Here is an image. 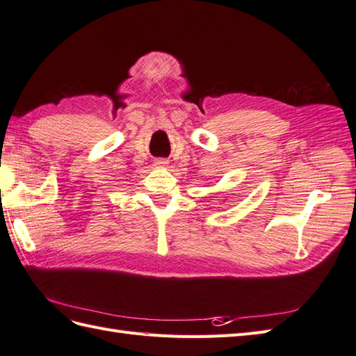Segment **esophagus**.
I'll use <instances>...</instances> for the list:
<instances>
[{
  "label": "esophagus",
  "mask_w": 356,
  "mask_h": 356,
  "mask_svg": "<svg viewBox=\"0 0 356 356\" xmlns=\"http://www.w3.org/2000/svg\"><path fill=\"white\" fill-rule=\"evenodd\" d=\"M167 164L168 162L165 159H155V162H154V165L156 168H164V167H167Z\"/></svg>",
  "instance_id": "esophagus-1"
}]
</instances>
